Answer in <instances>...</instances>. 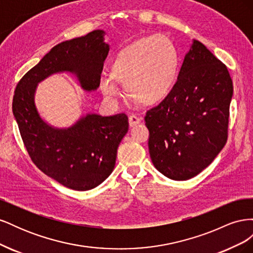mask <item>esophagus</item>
Instances as JSON below:
<instances>
[{
  "label": "esophagus",
  "instance_id": "obj_1",
  "mask_svg": "<svg viewBox=\"0 0 253 253\" xmlns=\"http://www.w3.org/2000/svg\"><path fill=\"white\" fill-rule=\"evenodd\" d=\"M128 124H129V126L133 127L138 124H140V118L135 116V115H131V116L128 117Z\"/></svg>",
  "mask_w": 253,
  "mask_h": 253
}]
</instances>
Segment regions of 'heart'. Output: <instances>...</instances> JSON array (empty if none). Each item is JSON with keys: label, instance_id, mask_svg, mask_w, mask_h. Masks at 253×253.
<instances>
[{"label": "heart", "instance_id": "b5f03b06", "mask_svg": "<svg viewBox=\"0 0 253 253\" xmlns=\"http://www.w3.org/2000/svg\"><path fill=\"white\" fill-rule=\"evenodd\" d=\"M178 67V51L169 38L162 35L141 38L119 52L111 75H100L99 88L106 101L116 103L121 95L118 81L129 97L145 105L155 104L171 93Z\"/></svg>", "mask_w": 253, "mask_h": 253}]
</instances>
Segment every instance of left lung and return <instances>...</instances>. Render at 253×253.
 Listing matches in <instances>:
<instances>
[{"label":"left lung","instance_id":"1","mask_svg":"<svg viewBox=\"0 0 253 253\" xmlns=\"http://www.w3.org/2000/svg\"><path fill=\"white\" fill-rule=\"evenodd\" d=\"M232 95L226 65L193 40L171 93L144 117L150 156L160 173L187 180L213 162L227 141Z\"/></svg>","mask_w":253,"mask_h":253}]
</instances>
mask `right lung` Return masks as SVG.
<instances>
[{
	"label": "right lung",
	"mask_w": 253,
	"mask_h": 253,
	"mask_svg": "<svg viewBox=\"0 0 253 253\" xmlns=\"http://www.w3.org/2000/svg\"><path fill=\"white\" fill-rule=\"evenodd\" d=\"M104 36V30L97 29L53 46L20 80L13 96V116L34 164L77 191L94 189L111 175L118 145L127 133V116L87 113L71 126L56 127L42 119L35 96L38 84L61 73L75 75L83 90H96L110 50Z\"/></svg>",
	"instance_id": "obj_1"
}]
</instances>
